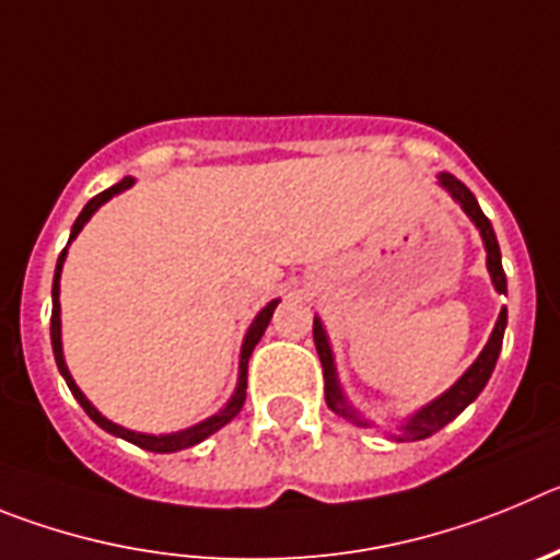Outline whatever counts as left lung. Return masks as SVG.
<instances>
[{
	"label": "left lung",
	"mask_w": 560,
	"mask_h": 560,
	"mask_svg": "<svg viewBox=\"0 0 560 560\" xmlns=\"http://www.w3.org/2000/svg\"><path fill=\"white\" fill-rule=\"evenodd\" d=\"M438 184H441L443 189L452 195V200H457V203H460V209L466 211L468 218H471V223L480 229L482 245H486V254H488V259H486L488 273H491L493 287H497V292H508L505 270H502L500 243H497V234H493V229H491V220L482 214V209H480V203H477L475 195L468 192L466 184H460L455 175L441 173L438 175ZM505 326H508V310L502 306L500 317H497V326H493L491 337H488V342H486V349L480 351V357L475 360V365L468 368L466 374H463L460 380L450 387V390L441 393L435 401H430L427 407H421L418 412H412L405 424L399 427V435H393L396 441H421V438L435 435L438 430H443V427L450 424V421H455V418L460 416V412L466 410V407L471 405L477 396H480L482 387H486L488 380H491L493 365H497V357H500V351H502ZM312 337H315L317 357H320V365H324V393H326V405H329V410H335L337 416H342V418H349V421H354L357 427H368L365 418H362L360 412H357L354 407L346 401V396H342L340 382H337V371H335V357H331L329 337H326V329H324V324H320V317H315V324H312Z\"/></svg>",
	"instance_id": "left-lung-1"
}]
</instances>
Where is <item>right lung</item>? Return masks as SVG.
<instances>
[{
    "instance_id": "add662e5",
    "label": "right lung",
    "mask_w": 560,
    "mask_h": 560,
    "mask_svg": "<svg viewBox=\"0 0 560 560\" xmlns=\"http://www.w3.org/2000/svg\"><path fill=\"white\" fill-rule=\"evenodd\" d=\"M133 184V178H122L119 184H114L110 189H105V192H100L97 198H92L89 203L83 206V211L78 214V220H74L72 225V234H69V243H72L74 236L83 231V225L92 220L94 211L100 209V206L105 203V200H110L114 195L125 192L128 186ZM69 248V245H67ZM67 248L60 250L58 256V265H55V279H52V320H49V337H52V354H55V362H58V371L60 376L67 380L69 390H72L74 399L80 401V407H83L85 412H89V418H92L94 424L103 427L105 432H110V435L117 438H125V441L136 443V446H142V450L148 452H161V455H167V452H178V450H189V446H195V443L206 441L209 435H214V432L220 430V427H225L231 421V418L236 416V412L243 410L245 405V387H248V360L250 354H254V346L261 340V335H265V329H268L270 317H273V310L279 306V301H270L265 310L259 312V315L254 317V324H250L248 335H245L243 340V351H240V380H236V390L234 396L229 399V405L223 407L220 412H214L211 418H206V421H200V424L189 427V430H180V432H170V435H148V432H133V430H125V427L114 424V421H108V418L103 416V412L97 410V407L92 405V401L85 399L83 390H80L78 385H74L72 374H69L67 368V360H63V342H60V270H63V259H67Z\"/></svg>"
}]
</instances>
